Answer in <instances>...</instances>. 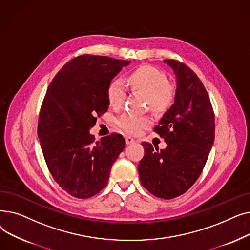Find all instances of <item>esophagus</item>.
<instances>
[{
  "label": "esophagus",
  "instance_id": "34e87169",
  "mask_svg": "<svg viewBox=\"0 0 250 250\" xmlns=\"http://www.w3.org/2000/svg\"><path fill=\"white\" fill-rule=\"evenodd\" d=\"M135 142H137V141L134 138H132V137H125V143L127 144V145H130V144H133Z\"/></svg>",
  "mask_w": 250,
  "mask_h": 250
}]
</instances>
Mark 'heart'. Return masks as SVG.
Returning a JSON list of instances; mask_svg holds the SVG:
<instances>
[{
    "label": "heart",
    "mask_w": 250,
    "mask_h": 250,
    "mask_svg": "<svg viewBox=\"0 0 250 250\" xmlns=\"http://www.w3.org/2000/svg\"><path fill=\"white\" fill-rule=\"evenodd\" d=\"M127 82L138 93L148 98L150 107L160 111L167 108L173 100V90L168 85L166 75L150 65H143L127 78ZM125 98V85L121 80H113L107 88V99L111 107L118 108ZM151 124L149 116L125 113L117 120V125L129 134H139Z\"/></svg>",
    "instance_id": "obj_1"
}]
</instances>
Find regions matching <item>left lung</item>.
<instances>
[{"label": "left lung", "instance_id": "8db88e82", "mask_svg": "<svg viewBox=\"0 0 250 250\" xmlns=\"http://www.w3.org/2000/svg\"><path fill=\"white\" fill-rule=\"evenodd\" d=\"M175 75L174 102L154 128L167 144L161 149L144 142L140 181L160 199L185 193L201 175L215 140V116L202 81L188 65L163 61Z\"/></svg>", "mask_w": 250, "mask_h": 250}]
</instances>
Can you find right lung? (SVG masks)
Listing matches in <instances>:
<instances>
[{
    "label": "right lung",
    "instance_id": "1",
    "mask_svg": "<svg viewBox=\"0 0 250 250\" xmlns=\"http://www.w3.org/2000/svg\"><path fill=\"white\" fill-rule=\"evenodd\" d=\"M130 61L85 55L63 65L50 82L37 134L46 165L58 185L78 199H88L107 185L112 164L125 149L123 136L95 142L90 128L109 106L107 88Z\"/></svg>",
    "mask_w": 250,
    "mask_h": 250
}]
</instances>
